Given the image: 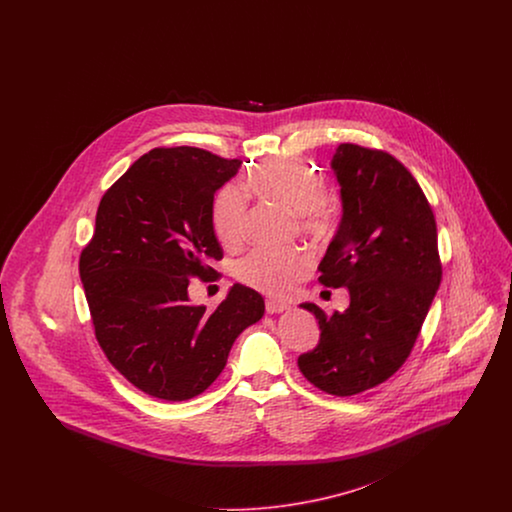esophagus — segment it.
<instances>
[{
  "label": "esophagus",
  "mask_w": 512,
  "mask_h": 512,
  "mask_svg": "<svg viewBox=\"0 0 512 512\" xmlns=\"http://www.w3.org/2000/svg\"><path fill=\"white\" fill-rule=\"evenodd\" d=\"M265 309H267L268 315H280V313L288 311V309H290V305H288V303H284V301L267 299V305H265Z\"/></svg>",
  "instance_id": "34e87169"
}]
</instances>
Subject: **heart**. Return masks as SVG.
<instances>
[{
  "label": "heart",
  "instance_id": "heart-1",
  "mask_svg": "<svg viewBox=\"0 0 512 512\" xmlns=\"http://www.w3.org/2000/svg\"><path fill=\"white\" fill-rule=\"evenodd\" d=\"M255 194L267 197L295 215L297 228L318 242L330 240L338 228L336 209L326 199V180L320 172L299 159H268L247 176ZM245 195L236 186L220 190L213 203V228L224 245L240 244L244 236ZM311 259L299 249H257L244 257L238 278L268 295H284L305 278Z\"/></svg>",
  "mask_w": 512,
  "mask_h": 512
}]
</instances>
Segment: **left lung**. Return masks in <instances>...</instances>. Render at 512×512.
<instances>
[{"label":"left lung","instance_id":"8db88e82","mask_svg":"<svg viewBox=\"0 0 512 512\" xmlns=\"http://www.w3.org/2000/svg\"><path fill=\"white\" fill-rule=\"evenodd\" d=\"M330 167L341 220L318 265V282L347 288L349 307L320 326L317 347L297 359L318 390L347 397L386 382L413 349L441 282L436 219L413 174L390 153L341 144Z\"/></svg>","mask_w":512,"mask_h":512}]
</instances>
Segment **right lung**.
<instances>
[{"label": "right lung", "mask_w": 512, "mask_h": 512, "mask_svg": "<svg viewBox=\"0 0 512 512\" xmlns=\"http://www.w3.org/2000/svg\"><path fill=\"white\" fill-rule=\"evenodd\" d=\"M242 167L197 147L153 149L103 195L80 280L109 363L138 390L186 401L207 390L236 338L265 315L261 293L234 284L215 311L192 305V276L222 257L213 201Z\"/></svg>", "instance_id": "obj_1"}]
</instances>
